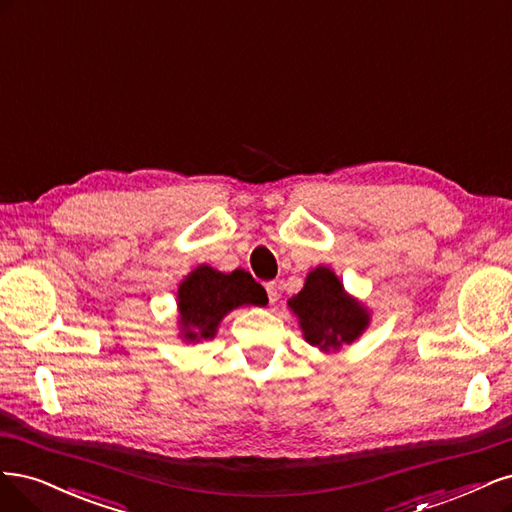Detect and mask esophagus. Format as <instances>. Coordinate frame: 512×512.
Wrapping results in <instances>:
<instances>
[{"instance_id":"34e87169","label":"esophagus","mask_w":512,"mask_h":512,"mask_svg":"<svg viewBox=\"0 0 512 512\" xmlns=\"http://www.w3.org/2000/svg\"><path fill=\"white\" fill-rule=\"evenodd\" d=\"M266 291H268V298H270V304H274L278 300V285L274 283H266Z\"/></svg>"}]
</instances>
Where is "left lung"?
Here are the masks:
<instances>
[{
	"label": "left lung",
	"mask_w": 512,
	"mask_h": 512,
	"mask_svg": "<svg viewBox=\"0 0 512 512\" xmlns=\"http://www.w3.org/2000/svg\"><path fill=\"white\" fill-rule=\"evenodd\" d=\"M287 306L298 317L304 340L321 353H336L353 344L372 321L368 306L346 291L327 266L310 270L302 291L289 298Z\"/></svg>",
	"instance_id": "1"
}]
</instances>
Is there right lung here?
I'll return each mask as SVG.
<instances>
[{"mask_svg":"<svg viewBox=\"0 0 512 512\" xmlns=\"http://www.w3.org/2000/svg\"><path fill=\"white\" fill-rule=\"evenodd\" d=\"M268 295L244 270L219 272L212 266H197L178 285V338L200 342L217 336L221 321L240 306H266Z\"/></svg>","mask_w":512,"mask_h":512,"instance_id":"obj_1","label":"right lung"}]
</instances>
